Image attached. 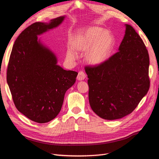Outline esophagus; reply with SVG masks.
I'll list each match as a JSON object with an SVG mask.
<instances>
[{"instance_id":"1","label":"esophagus","mask_w":159,"mask_h":159,"mask_svg":"<svg viewBox=\"0 0 159 159\" xmlns=\"http://www.w3.org/2000/svg\"><path fill=\"white\" fill-rule=\"evenodd\" d=\"M85 78H86V75L84 71H80L78 72V76H77V79H78V80H80V81L84 80Z\"/></svg>"}]
</instances>
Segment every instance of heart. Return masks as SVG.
I'll return each mask as SVG.
<instances>
[{"label": "heart", "mask_w": 159, "mask_h": 159, "mask_svg": "<svg viewBox=\"0 0 159 159\" xmlns=\"http://www.w3.org/2000/svg\"><path fill=\"white\" fill-rule=\"evenodd\" d=\"M114 42V36L109 30H103L98 26H93L72 37L70 45L75 52H85L84 58L87 63L98 66L109 59L113 48ZM73 50L68 49L67 51V57L70 60H74L76 56Z\"/></svg>", "instance_id": "1"}]
</instances>
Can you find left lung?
<instances>
[{
  "label": "left lung",
  "instance_id": "left-lung-1",
  "mask_svg": "<svg viewBox=\"0 0 159 159\" xmlns=\"http://www.w3.org/2000/svg\"><path fill=\"white\" fill-rule=\"evenodd\" d=\"M125 26L117 53L102 64L85 67L90 106L107 120L132 113L150 87L147 48L133 26Z\"/></svg>",
  "mask_w": 159,
  "mask_h": 159
}]
</instances>
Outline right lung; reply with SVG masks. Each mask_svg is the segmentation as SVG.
<instances>
[{
  "label": "right lung",
  "mask_w": 159,
  "mask_h": 159,
  "mask_svg": "<svg viewBox=\"0 0 159 159\" xmlns=\"http://www.w3.org/2000/svg\"><path fill=\"white\" fill-rule=\"evenodd\" d=\"M64 18L27 27L16 38L9 58L7 80L14 103L38 123L49 122L58 115L66 91L78 74L57 65L55 54L38 40V35L59 26Z\"/></svg>",
  "instance_id": "obj_1"
}]
</instances>
